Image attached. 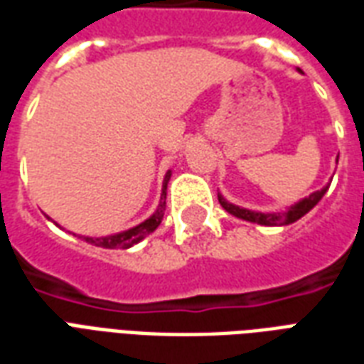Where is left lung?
Returning <instances> with one entry per match:
<instances>
[{
    "label": "left lung",
    "instance_id": "8db88e82",
    "mask_svg": "<svg viewBox=\"0 0 364 364\" xmlns=\"http://www.w3.org/2000/svg\"><path fill=\"white\" fill-rule=\"evenodd\" d=\"M328 187H323L321 191H316L310 197L302 198L300 203H296L294 206H290L289 213H255V210H247V208H240V206L232 205L226 198H222L218 195V200H220L222 208L226 213L234 214L236 218H242V220L255 222V224H261V226H284V224H292L296 222L298 218H302L306 213H310L314 206L318 205L321 200V197L326 195Z\"/></svg>",
    "mask_w": 364,
    "mask_h": 364
}]
</instances>
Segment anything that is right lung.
<instances>
[{
  "label": "right lung",
  "instance_id": "1",
  "mask_svg": "<svg viewBox=\"0 0 364 364\" xmlns=\"http://www.w3.org/2000/svg\"><path fill=\"white\" fill-rule=\"evenodd\" d=\"M169 177H171V171H167L166 179H164V189H161V198H159L158 210L151 214L148 220H144L142 224H138L134 228L124 230L120 234H114V236L85 237V242H90V244L97 245V247H107V250H128V247L138 244L140 240H144L148 234H151L161 224V218H164V213H166V189Z\"/></svg>",
  "mask_w": 364,
  "mask_h": 364
}]
</instances>
